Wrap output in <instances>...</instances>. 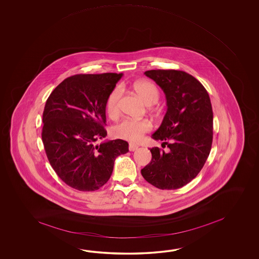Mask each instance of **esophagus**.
Segmentation results:
<instances>
[{"mask_svg":"<svg viewBox=\"0 0 259 259\" xmlns=\"http://www.w3.org/2000/svg\"><path fill=\"white\" fill-rule=\"evenodd\" d=\"M139 148V146H138L137 144H133V143H130V145H128V150L130 151H136L137 149Z\"/></svg>","mask_w":259,"mask_h":259,"instance_id":"esophagus-1","label":"esophagus"}]
</instances>
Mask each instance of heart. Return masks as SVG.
<instances>
[{
    "label": "heart",
    "instance_id": "heart-1",
    "mask_svg": "<svg viewBox=\"0 0 259 259\" xmlns=\"http://www.w3.org/2000/svg\"><path fill=\"white\" fill-rule=\"evenodd\" d=\"M133 88L145 104L153 105L158 101L159 92L154 83L147 80H140L133 84ZM121 95V87L116 86L111 91L106 99V111L111 117H116L119 114V101ZM151 128L152 124L146 119L135 120L126 118L116 124L113 128V134L115 137L119 139L131 142H139L143 139L146 132L151 131Z\"/></svg>",
    "mask_w": 259,
    "mask_h": 259
}]
</instances>
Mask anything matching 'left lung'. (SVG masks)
<instances>
[{"mask_svg":"<svg viewBox=\"0 0 259 259\" xmlns=\"http://www.w3.org/2000/svg\"><path fill=\"white\" fill-rule=\"evenodd\" d=\"M165 94L167 109L152 138L169 151L150 149L152 160L142 169L144 180L161 190H176L198 175L213 141V111L209 95L192 75L174 69L144 72Z\"/></svg>","mask_w":259,"mask_h":259,"instance_id":"obj_1","label":"left lung"}]
</instances>
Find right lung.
<instances>
[{
    "label": "right lung",
    "mask_w": 259,
    "mask_h": 259,
    "mask_svg": "<svg viewBox=\"0 0 259 259\" xmlns=\"http://www.w3.org/2000/svg\"><path fill=\"white\" fill-rule=\"evenodd\" d=\"M123 74H80L53 91L42 115L41 138L55 173L68 186L96 191L110 179L117 156L128 152L120 139L95 145L107 135L106 99Z\"/></svg>",
    "instance_id": "right-lung-1"
}]
</instances>
